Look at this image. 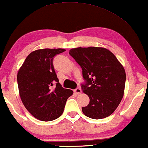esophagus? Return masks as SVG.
<instances>
[{
    "label": "esophagus",
    "mask_w": 148,
    "mask_h": 148,
    "mask_svg": "<svg viewBox=\"0 0 148 148\" xmlns=\"http://www.w3.org/2000/svg\"><path fill=\"white\" fill-rule=\"evenodd\" d=\"M74 91L76 95H80V94H81V92H82V90H81V89L80 88H76Z\"/></svg>",
    "instance_id": "34e87169"
}]
</instances>
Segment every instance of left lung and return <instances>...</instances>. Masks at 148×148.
I'll list each match as a JSON object with an SVG mask.
<instances>
[{"label":"left lung","instance_id":"8db88e82","mask_svg":"<svg viewBox=\"0 0 148 148\" xmlns=\"http://www.w3.org/2000/svg\"><path fill=\"white\" fill-rule=\"evenodd\" d=\"M69 53L81 66L86 80L82 90L90 102L82 108L83 113L94 119L110 116L124 95L126 74L123 66L105 47H76Z\"/></svg>","mask_w":148,"mask_h":148}]
</instances>
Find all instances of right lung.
<instances>
[{"instance_id": "right-lung-1", "label": "right lung", "mask_w": 148, "mask_h": 148, "mask_svg": "<svg viewBox=\"0 0 148 148\" xmlns=\"http://www.w3.org/2000/svg\"><path fill=\"white\" fill-rule=\"evenodd\" d=\"M65 49H40L26 58L17 73L19 95L27 110L37 119L50 121L63 113L73 91L64 88L53 66V57ZM56 82V86L53 87Z\"/></svg>"}]
</instances>
